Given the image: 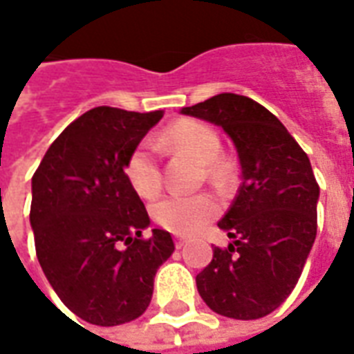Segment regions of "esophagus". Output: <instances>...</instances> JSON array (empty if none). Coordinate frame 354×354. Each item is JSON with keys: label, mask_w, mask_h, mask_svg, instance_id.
<instances>
[{"label": "esophagus", "mask_w": 354, "mask_h": 354, "mask_svg": "<svg viewBox=\"0 0 354 354\" xmlns=\"http://www.w3.org/2000/svg\"><path fill=\"white\" fill-rule=\"evenodd\" d=\"M174 245H176V250H182V248L185 245V238H180V236L174 238Z\"/></svg>", "instance_id": "obj_1"}]
</instances>
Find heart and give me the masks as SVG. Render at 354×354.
Listing matches in <instances>:
<instances>
[{
	"label": "heart",
	"instance_id": "1",
	"mask_svg": "<svg viewBox=\"0 0 354 354\" xmlns=\"http://www.w3.org/2000/svg\"><path fill=\"white\" fill-rule=\"evenodd\" d=\"M157 146L165 151L189 153L204 163L206 178L216 185H225L230 178L229 163L219 157L221 140L217 131L195 120H180L161 133ZM125 176L140 197H153L161 191L163 176L156 146L150 140L137 144L125 161ZM219 214V203L208 193L167 195L151 206V217L169 232L193 236Z\"/></svg>",
	"mask_w": 354,
	"mask_h": 354
}]
</instances>
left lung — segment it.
Returning <instances> with one entry per match:
<instances>
[{"mask_svg": "<svg viewBox=\"0 0 354 354\" xmlns=\"http://www.w3.org/2000/svg\"><path fill=\"white\" fill-rule=\"evenodd\" d=\"M182 114L223 127L236 146L242 184L219 221L232 243L214 248L197 274L206 306L230 319H261L285 302L317 234V184L306 151L263 104L219 93Z\"/></svg>", "mask_w": 354, "mask_h": 354, "instance_id": "8db88e82", "label": "left lung"}]
</instances>
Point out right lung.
<instances>
[{"label":"right lung","mask_w":354,"mask_h":354,"mask_svg":"<svg viewBox=\"0 0 354 354\" xmlns=\"http://www.w3.org/2000/svg\"><path fill=\"white\" fill-rule=\"evenodd\" d=\"M161 118L91 109L62 131L31 178L39 264L86 323L116 326L142 315L157 268L174 251L167 230L142 236L150 217L125 176L129 153Z\"/></svg>","instance_id":"1"}]
</instances>
